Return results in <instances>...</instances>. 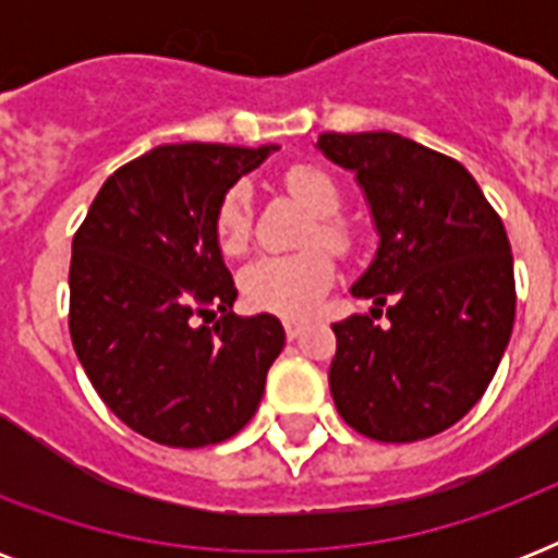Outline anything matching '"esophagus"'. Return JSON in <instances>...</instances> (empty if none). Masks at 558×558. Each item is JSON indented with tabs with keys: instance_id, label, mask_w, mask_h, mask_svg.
Wrapping results in <instances>:
<instances>
[{
	"instance_id": "34e87169",
	"label": "esophagus",
	"mask_w": 558,
	"mask_h": 558,
	"mask_svg": "<svg viewBox=\"0 0 558 558\" xmlns=\"http://www.w3.org/2000/svg\"><path fill=\"white\" fill-rule=\"evenodd\" d=\"M283 327H287V339H292V341H295L298 336H301V332L306 330L304 322H287V324H283Z\"/></svg>"
}]
</instances>
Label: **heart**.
Here are the masks:
<instances>
[{"instance_id": "b5f03b06", "label": "heart", "mask_w": 558, "mask_h": 558, "mask_svg": "<svg viewBox=\"0 0 558 558\" xmlns=\"http://www.w3.org/2000/svg\"><path fill=\"white\" fill-rule=\"evenodd\" d=\"M287 191L315 214L310 240H322L330 248H348V231L336 214L341 193L330 173L313 165H295L283 173ZM252 231V193L245 185H231L214 214V236L226 254H240L248 245ZM336 278V263L327 248H304L295 254H263L240 271V295L248 310L271 313L280 318H306L322 304Z\"/></svg>"}]
</instances>
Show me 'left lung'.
I'll use <instances>...</instances> for the list:
<instances>
[{
  "label": "left lung",
  "instance_id": "left-lung-1",
  "mask_svg": "<svg viewBox=\"0 0 558 558\" xmlns=\"http://www.w3.org/2000/svg\"><path fill=\"white\" fill-rule=\"evenodd\" d=\"M318 150L356 173L379 234L353 283L369 315L332 324L330 393L341 420L381 442L454 425L484 397L515 322L501 217L460 161L397 133H324Z\"/></svg>",
  "mask_w": 558,
  "mask_h": 558
}]
</instances>
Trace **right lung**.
<instances>
[{
    "mask_svg": "<svg viewBox=\"0 0 558 558\" xmlns=\"http://www.w3.org/2000/svg\"><path fill=\"white\" fill-rule=\"evenodd\" d=\"M275 144H165L104 182L77 228L69 332L92 388L147 440L199 449L254 416L287 344L275 315L231 313L214 214ZM222 312L214 328L207 318ZM203 324H198V318Z\"/></svg>",
    "mask_w": 558,
    "mask_h": 558,
    "instance_id": "obj_1",
    "label": "right lung"
}]
</instances>
